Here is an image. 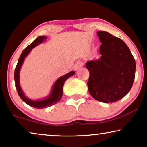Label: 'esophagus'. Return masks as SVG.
Instances as JSON below:
<instances>
[{
	"instance_id": "esophagus-1",
	"label": "esophagus",
	"mask_w": 147,
	"mask_h": 147,
	"mask_svg": "<svg viewBox=\"0 0 147 147\" xmlns=\"http://www.w3.org/2000/svg\"><path fill=\"white\" fill-rule=\"evenodd\" d=\"M84 65V63L82 61H78L75 63V65L74 66V68L75 70H78L81 68Z\"/></svg>"
}]
</instances>
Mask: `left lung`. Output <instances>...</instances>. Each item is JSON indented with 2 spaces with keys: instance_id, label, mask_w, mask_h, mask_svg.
<instances>
[{
  "instance_id": "left-lung-1",
  "label": "left lung",
  "mask_w": 147,
  "mask_h": 147,
  "mask_svg": "<svg viewBox=\"0 0 147 147\" xmlns=\"http://www.w3.org/2000/svg\"><path fill=\"white\" fill-rule=\"evenodd\" d=\"M101 57L86 63L90 72L89 93L104 103L117 102L127 94L133 84L136 63L126 44L106 31H98Z\"/></svg>"
}]
</instances>
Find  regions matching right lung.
<instances>
[{
    "label": "right lung",
    "instance_id": "obj_1",
    "mask_svg": "<svg viewBox=\"0 0 147 147\" xmlns=\"http://www.w3.org/2000/svg\"><path fill=\"white\" fill-rule=\"evenodd\" d=\"M46 39H47V36H39L33 43H31L29 46H27L23 50L21 54V55H20L19 61H18L15 71V87L17 90L19 97L21 98V100L24 102H25L28 105L35 108H47L49 106L54 105V104L59 102L62 97V95H63V86L64 83H65V82L68 78L75 74V71H71L69 72L68 74H65V75L59 77L55 82V83L53 84L50 94L47 97L44 98L43 99H38L35 100H31L28 98L25 95L23 91L21 89V85H20V70H21L22 65H23V62L25 61V59L29 55V53L31 52L32 49L38 45H39V44L42 43L43 42L45 41Z\"/></svg>",
    "mask_w": 147,
    "mask_h": 147
}]
</instances>
